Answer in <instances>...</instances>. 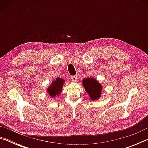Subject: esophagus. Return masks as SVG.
<instances>
[{
  "instance_id": "obj_1",
  "label": "esophagus",
  "mask_w": 148,
  "mask_h": 148,
  "mask_svg": "<svg viewBox=\"0 0 148 148\" xmlns=\"http://www.w3.org/2000/svg\"><path fill=\"white\" fill-rule=\"evenodd\" d=\"M77 76H71V79L73 82H76L77 81Z\"/></svg>"
}]
</instances>
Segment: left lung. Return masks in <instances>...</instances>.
I'll return each mask as SVG.
<instances>
[{"mask_svg": "<svg viewBox=\"0 0 148 148\" xmlns=\"http://www.w3.org/2000/svg\"><path fill=\"white\" fill-rule=\"evenodd\" d=\"M82 84L92 101H96L101 97L102 87L96 79L93 77L84 78L82 81Z\"/></svg>", "mask_w": 148, "mask_h": 148, "instance_id": "8db88e82", "label": "left lung"}]
</instances>
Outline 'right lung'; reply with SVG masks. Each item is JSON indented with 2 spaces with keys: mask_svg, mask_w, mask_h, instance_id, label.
I'll use <instances>...</instances> for the list:
<instances>
[{
  "mask_svg": "<svg viewBox=\"0 0 148 148\" xmlns=\"http://www.w3.org/2000/svg\"><path fill=\"white\" fill-rule=\"evenodd\" d=\"M64 84V80L60 77H57L56 80L51 82L50 86L47 87V92L49 95L52 98H54L56 96L61 93L62 86Z\"/></svg>",
  "mask_w": 148,
  "mask_h": 148,
  "instance_id": "add662e5",
  "label": "right lung"
}]
</instances>
